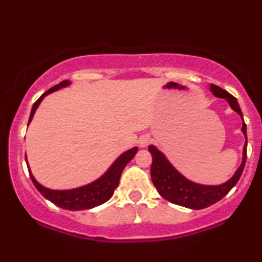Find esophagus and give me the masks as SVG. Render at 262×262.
I'll list each match as a JSON object with an SVG mask.
<instances>
[{"instance_id": "esophagus-1", "label": "esophagus", "mask_w": 262, "mask_h": 262, "mask_svg": "<svg viewBox=\"0 0 262 262\" xmlns=\"http://www.w3.org/2000/svg\"><path fill=\"white\" fill-rule=\"evenodd\" d=\"M138 143H139V146L140 147H146L147 145L150 144V138L147 137V135H143V137L139 138Z\"/></svg>"}]
</instances>
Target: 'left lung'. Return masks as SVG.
I'll list each match as a JSON object with an SVG mask.
<instances>
[{
    "label": "left lung",
    "instance_id": "obj_1",
    "mask_svg": "<svg viewBox=\"0 0 262 262\" xmlns=\"http://www.w3.org/2000/svg\"><path fill=\"white\" fill-rule=\"evenodd\" d=\"M211 93L216 97L225 99L228 105L234 112H237L243 119V113L237 99L227 93L226 90L221 89L217 85H210ZM242 133L245 137V144L243 147V157L242 163L238 167L237 171L232 176L228 181L222 183V184L207 185L195 183L190 179L182 174L181 172L176 168L174 166L169 162L166 155L161 152L155 145H150L149 151L152 155V163H151V181L155 185L157 191L162 198L168 200L169 203L179 205V206L188 207L193 210H201L205 207H209L211 205L216 204L222 198H225L229 190L237 184L239 178H241L243 169L245 166V160H247V125H245L244 119H243Z\"/></svg>",
    "mask_w": 262,
    "mask_h": 262
}]
</instances>
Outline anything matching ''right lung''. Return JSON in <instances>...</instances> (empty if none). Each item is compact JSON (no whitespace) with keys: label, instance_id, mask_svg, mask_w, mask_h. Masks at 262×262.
<instances>
[{"label":"right lung","instance_id":"add662e5","mask_svg":"<svg viewBox=\"0 0 262 262\" xmlns=\"http://www.w3.org/2000/svg\"><path fill=\"white\" fill-rule=\"evenodd\" d=\"M72 83L69 80L61 81V83L55 85V86L51 88L50 90H47L45 94H42V95L39 97V100L33 105L28 125H29L30 122L33 121V117L34 115H35L37 107L40 106L41 101L45 99V96L53 93V91H57L59 89H63V88H67ZM137 152V146L124 151L122 155H119L117 159L115 160V162L108 167V169H107L101 177L95 179L94 182L89 183V184L81 185V187L73 189H64V190H55V189L46 188L43 187L42 184H40L30 171L27 155H25V161H27V166L28 169H29L31 181H33L35 188L40 191V194L42 195L43 198H46L47 200L51 201V203L55 204L56 206H59L61 209L69 211H78L93 209V207L105 204L106 201L111 199L116 188H117L119 184V178H121L123 169H124V167L127 166V163L129 161H132V159H133Z\"/></svg>","mask_w":262,"mask_h":262}]
</instances>
